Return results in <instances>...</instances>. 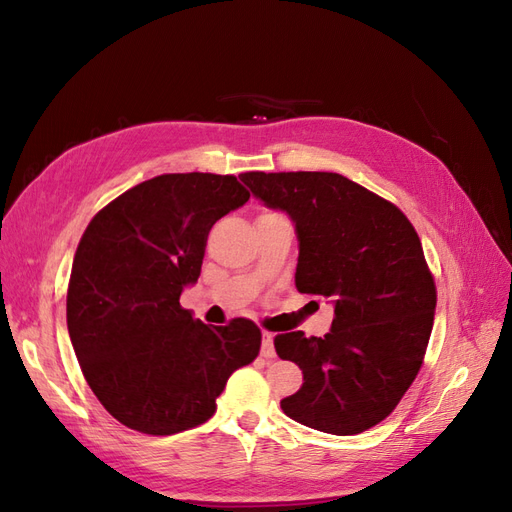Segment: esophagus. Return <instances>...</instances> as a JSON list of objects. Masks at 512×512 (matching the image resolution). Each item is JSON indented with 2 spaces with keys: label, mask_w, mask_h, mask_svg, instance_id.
Here are the masks:
<instances>
[{
  "label": "esophagus",
  "mask_w": 512,
  "mask_h": 512,
  "mask_svg": "<svg viewBox=\"0 0 512 512\" xmlns=\"http://www.w3.org/2000/svg\"><path fill=\"white\" fill-rule=\"evenodd\" d=\"M260 354L265 356V359H275V348H273V333L265 331L262 333V348Z\"/></svg>",
  "instance_id": "1"
}]
</instances>
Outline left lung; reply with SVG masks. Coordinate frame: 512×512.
<instances>
[{"label":"left lung","instance_id":"left-lung-1","mask_svg":"<svg viewBox=\"0 0 512 512\" xmlns=\"http://www.w3.org/2000/svg\"><path fill=\"white\" fill-rule=\"evenodd\" d=\"M269 209L288 213L299 239L294 284L333 301L324 337L275 335L280 359L303 371L282 399L292 421L354 436L389 416L429 344L436 284L414 226L389 200L337 173H243Z\"/></svg>","mask_w":512,"mask_h":512}]
</instances>
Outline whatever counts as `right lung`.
Segmentation results:
<instances>
[{
	"label": "right lung",
	"instance_id": "1",
	"mask_svg": "<svg viewBox=\"0 0 512 512\" xmlns=\"http://www.w3.org/2000/svg\"><path fill=\"white\" fill-rule=\"evenodd\" d=\"M250 198L232 175L175 173L108 203L76 247L66 318L83 376L121 425L149 436L203 425L262 335L252 320L200 322L179 297L196 284L211 226Z\"/></svg>",
	"mask_w": 512,
	"mask_h": 512
}]
</instances>
